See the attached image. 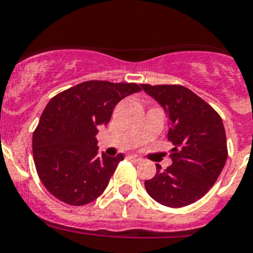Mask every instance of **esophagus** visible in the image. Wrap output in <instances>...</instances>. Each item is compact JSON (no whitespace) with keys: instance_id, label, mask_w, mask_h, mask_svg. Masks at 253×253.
<instances>
[{"instance_id":"1","label":"esophagus","mask_w":253,"mask_h":253,"mask_svg":"<svg viewBox=\"0 0 253 253\" xmlns=\"http://www.w3.org/2000/svg\"><path fill=\"white\" fill-rule=\"evenodd\" d=\"M128 159H130L132 162H135V164H139V162L143 161V160H141V157H139V156H136V155L128 156Z\"/></svg>"}]
</instances>
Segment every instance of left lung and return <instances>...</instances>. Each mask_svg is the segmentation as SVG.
<instances>
[{
    "label": "left lung",
    "mask_w": 253,
    "mask_h": 253,
    "mask_svg": "<svg viewBox=\"0 0 253 253\" xmlns=\"http://www.w3.org/2000/svg\"><path fill=\"white\" fill-rule=\"evenodd\" d=\"M141 88L155 98L169 118L168 139L174 148L173 164L145 180L147 192L169 208H182L204 196L222 171L227 160V143L222 120L198 94L179 84Z\"/></svg>",
    "instance_id": "8db88e82"
}]
</instances>
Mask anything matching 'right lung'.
<instances>
[{
  "label": "right lung",
  "instance_id": "right-lung-1",
  "mask_svg": "<svg viewBox=\"0 0 253 253\" xmlns=\"http://www.w3.org/2000/svg\"><path fill=\"white\" fill-rule=\"evenodd\" d=\"M139 91L135 83L88 80L48 102L32 135V153L39 178L54 198L80 207L105 191L123 155H100L96 135L117 104Z\"/></svg>",
  "mask_w": 253,
  "mask_h": 253
}]
</instances>
